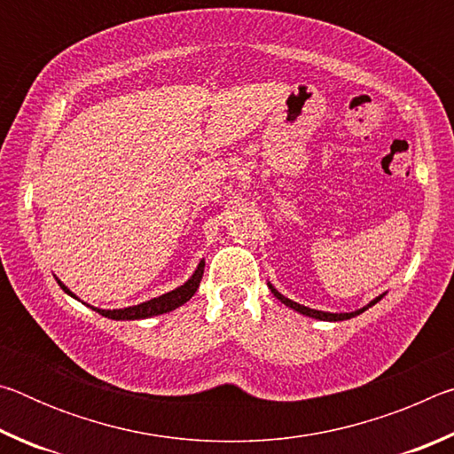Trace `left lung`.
Returning <instances> with one entry per match:
<instances>
[{
  "mask_svg": "<svg viewBox=\"0 0 454 454\" xmlns=\"http://www.w3.org/2000/svg\"><path fill=\"white\" fill-rule=\"evenodd\" d=\"M268 286H270V284H268ZM270 290H272V294L278 298L280 302H284L286 306H290V309H294L296 312H301V314H306V317H312V318H320V320H334V322H338V320H348V318H352V317H356V314H360V312H364L368 306H372V304H376L380 301L382 296H379L376 298V301H372L371 304L366 306V309H360V310H356V312H347V314H333V312H322V310H312V309H306V306H302V304H298V302H292V301H288L286 296H282L278 290H276L274 286H270Z\"/></svg>",
  "mask_w": 454,
  "mask_h": 454,
  "instance_id": "left-lung-1",
  "label": "left lung"
}]
</instances>
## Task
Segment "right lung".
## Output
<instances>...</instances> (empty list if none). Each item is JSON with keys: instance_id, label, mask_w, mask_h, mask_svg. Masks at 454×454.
I'll return each instance as SVG.
<instances>
[{"instance_id": "add662e5", "label": "right lung", "mask_w": 454, "mask_h": 454, "mask_svg": "<svg viewBox=\"0 0 454 454\" xmlns=\"http://www.w3.org/2000/svg\"><path fill=\"white\" fill-rule=\"evenodd\" d=\"M202 274H204V260L198 264L196 272L192 274V278L184 284V286L176 288L172 292H168V294H162L158 298H152L148 302H142L137 306H129V309H121V310H102V309H94L96 312L102 314L106 318H112V320H140V318H150V317H156V314H164V312H170L174 309H178L184 302H188L192 296H194V292L200 286V280H202ZM58 284L64 292L67 294L74 296L70 290H67L64 284L58 280ZM75 298V296H74Z\"/></svg>"}]
</instances>
